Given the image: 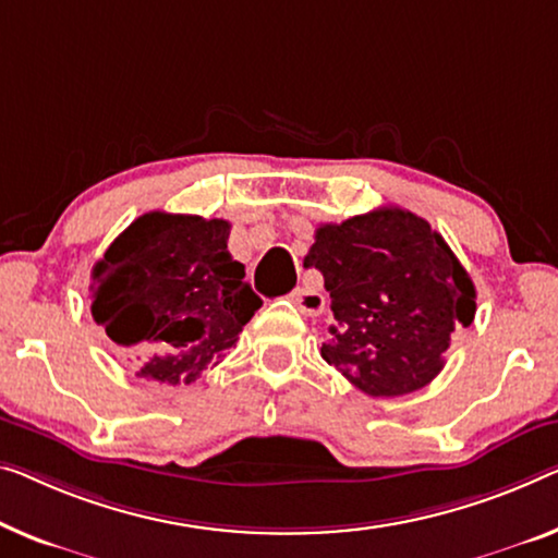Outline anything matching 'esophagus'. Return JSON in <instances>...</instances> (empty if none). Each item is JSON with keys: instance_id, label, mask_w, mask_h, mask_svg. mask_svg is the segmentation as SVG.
Listing matches in <instances>:
<instances>
[{"instance_id": "1", "label": "esophagus", "mask_w": 558, "mask_h": 558, "mask_svg": "<svg viewBox=\"0 0 558 558\" xmlns=\"http://www.w3.org/2000/svg\"><path fill=\"white\" fill-rule=\"evenodd\" d=\"M290 301L301 307V313L305 315H318L323 307H326V298H323V293H318L313 286H298L293 293H290Z\"/></svg>"}]
</instances>
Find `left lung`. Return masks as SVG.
I'll return each mask as SVG.
<instances>
[{"mask_svg":"<svg viewBox=\"0 0 558 558\" xmlns=\"http://www.w3.org/2000/svg\"><path fill=\"white\" fill-rule=\"evenodd\" d=\"M305 268L320 270L330 293L320 355L373 398L428 386L444 368L453 330L476 315V288L459 257L401 207L320 226Z\"/></svg>","mask_w":558,"mask_h":558,"instance_id":"obj_1","label":"left lung"}]
</instances>
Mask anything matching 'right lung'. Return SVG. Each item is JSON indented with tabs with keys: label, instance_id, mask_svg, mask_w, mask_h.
Masks as SVG:
<instances>
[{
	"label": "right lung",
	"instance_id": "1",
	"mask_svg": "<svg viewBox=\"0 0 558 558\" xmlns=\"http://www.w3.org/2000/svg\"><path fill=\"white\" fill-rule=\"evenodd\" d=\"M228 238V220L145 213L93 268L89 311L140 378L193 384L263 305Z\"/></svg>",
	"mask_w": 558,
	"mask_h": 558
}]
</instances>
